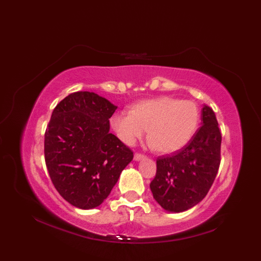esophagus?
I'll return each mask as SVG.
<instances>
[{"label":"esophagus","mask_w":261,"mask_h":261,"mask_svg":"<svg viewBox=\"0 0 261 261\" xmlns=\"http://www.w3.org/2000/svg\"><path fill=\"white\" fill-rule=\"evenodd\" d=\"M145 158H146L145 154H141V153H138V152L135 153V160H136V162H140V160L145 159Z\"/></svg>","instance_id":"1"}]
</instances>
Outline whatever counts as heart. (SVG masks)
Here are the masks:
<instances>
[{"label":"heart","mask_w":261,"mask_h":261,"mask_svg":"<svg viewBox=\"0 0 261 261\" xmlns=\"http://www.w3.org/2000/svg\"><path fill=\"white\" fill-rule=\"evenodd\" d=\"M111 125L126 145L147 130V141L153 150L163 153L179 150L192 139L199 122L196 104L188 99L156 97L131 105L129 112L114 113Z\"/></svg>","instance_id":"b5f03b06"}]
</instances>
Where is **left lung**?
Segmentation results:
<instances>
[{"label": "left lung", "instance_id": "left-lung-1", "mask_svg": "<svg viewBox=\"0 0 261 261\" xmlns=\"http://www.w3.org/2000/svg\"><path fill=\"white\" fill-rule=\"evenodd\" d=\"M202 125L185 147L157 159L156 177L150 190L167 212L179 213L195 206L206 196L221 162V132L213 110L204 105Z\"/></svg>", "mask_w": 261, "mask_h": 261}]
</instances>
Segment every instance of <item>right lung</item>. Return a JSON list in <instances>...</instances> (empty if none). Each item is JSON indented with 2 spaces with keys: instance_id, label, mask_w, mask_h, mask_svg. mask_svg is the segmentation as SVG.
Instances as JSON below:
<instances>
[{
  "instance_id": "1",
  "label": "right lung",
  "mask_w": 261,
  "mask_h": 261,
  "mask_svg": "<svg viewBox=\"0 0 261 261\" xmlns=\"http://www.w3.org/2000/svg\"><path fill=\"white\" fill-rule=\"evenodd\" d=\"M118 107L93 92H76L54 109L45 134V160L58 193L82 210L107 198L134 152L110 134Z\"/></svg>"
}]
</instances>
